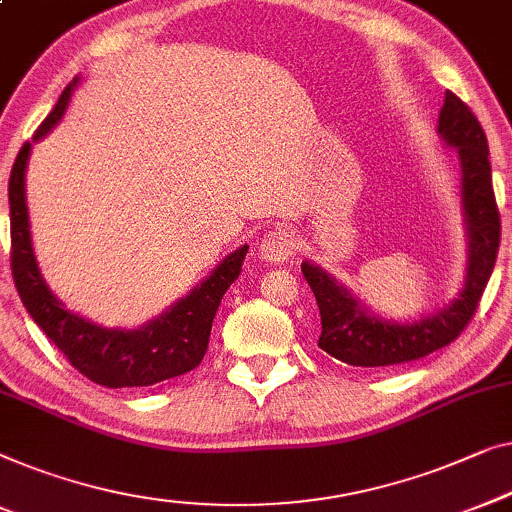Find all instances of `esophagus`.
I'll return each instance as SVG.
<instances>
[{"label":"esophagus","instance_id":"obj_1","mask_svg":"<svg viewBox=\"0 0 512 512\" xmlns=\"http://www.w3.org/2000/svg\"><path fill=\"white\" fill-rule=\"evenodd\" d=\"M298 249V240H295V233L291 228H274V231H268L263 235L261 244H258V256L263 258L265 263H284L295 254Z\"/></svg>","mask_w":512,"mask_h":512}]
</instances>
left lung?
I'll list each match as a JSON object with an SVG mask.
<instances>
[{"instance_id":"obj_1","label":"left lung","mask_w":512,"mask_h":512,"mask_svg":"<svg viewBox=\"0 0 512 512\" xmlns=\"http://www.w3.org/2000/svg\"><path fill=\"white\" fill-rule=\"evenodd\" d=\"M439 136L455 147L462 166V210L466 226V277L457 298L436 314L413 323H395L374 316L335 277L305 261L302 274L321 311L318 346L332 358L353 367H390L439 351L459 337L471 321L494 270L501 240V219L492 189L490 150L485 131L471 108L446 92L439 113Z\"/></svg>"}]
</instances>
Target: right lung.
<instances>
[{
	"instance_id": "add662e5",
	"label": "right lung",
	"mask_w": 512,
	"mask_h": 512,
	"mask_svg": "<svg viewBox=\"0 0 512 512\" xmlns=\"http://www.w3.org/2000/svg\"><path fill=\"white\" fill-rule=\"evenodd\" d=\"M78 78L66 87L39 129L34 143L62 120ZM32 143L20 147L9 180L11 205V270L22 305L34 323L46 332L64 358L87 379L106 388H143L175 376L187 374L201 365L210 342L214 314L228 286L240 277L247 244L226 256L210 277L194 291L177 300L159 318L138 330L103 328L87 318L73 314L50 291L41 277L32 249V231L25 198V170Z\"/></svg>"
}]
</instances>
